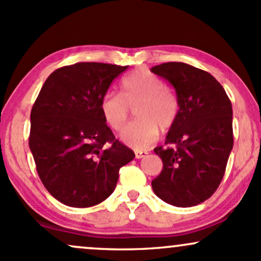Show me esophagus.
Returning <instances> with one entry per match:
<instances>
[{
	"instance_id": "esophagus-1",
	"label": "esophagus",
	"mask_w": 261,
	"mask_h": 261,
	"mask_svg": "<svg viewBox=\"0 0 261 261\" xmlns=\"http://www.w3.org/2000/svg\"><path fill=\"white\" fill-rule=\"evenodd\" d=\"M148 153L146 151H136L135 152V157L137 158V160H140V158H143V157H146V155H147Z\"/></svg>"
}]
</instances>
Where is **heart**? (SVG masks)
Here are the masks:
<instances>
[{"label": "heart", "instance_id": "obj_1", "mask_svg": "<svg viewBox=\"0 0 261 261\" xmlns=\"http://www.w3.org/2000/svg\"><path fill=\"white\" fill-rule=\"evenodd\" d=\"M135 106L137 120L122 131L121 139L137 151L153 145L158 137V127L169 130L180 109L178 95L167 88L157 74L146 68L135 71L122 81L121 95L107 92L100 99L101 116L114 131L125 127L130 118V108Z\"/></svg>", "mask_w": 261, "mask_h": 261}]
</instances>
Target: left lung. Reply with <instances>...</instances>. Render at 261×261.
<instances>
[{
  "label": "left lung",
  "mask_w": 261,
  "mask_h": 261,
  "mask_svg": "<svg viewBox=\"0 0 261 261\" xmlns=\"http://www.w3.org/2000/svg\"><path fill=\"white\" fill-rule=\"evenodd\" d=\"M175 88L179 115L166 145L154 152L163 162L152 180L160 199L178 207L199 205L221 184L233 148L232 104L212 74L184 62H164L151 68Z\"/></svg>",
  "instance_id": "8db88e82"
}]
</instances>
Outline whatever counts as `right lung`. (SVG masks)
I'll list each match as a JSON object with an SVG mask.
<instances>
[{"mask_svg":"<svg viewBox=\"0 0 261 261\" xmlns=\"http://www.w3.org/2000/svg\"><path fill=\"white\" fill-rule=\"evenodd\" d=\"M127 66L77 62L55 70L32 108L29 148L41 182L60 202L91 207L112 195L135 158L100 113V99Z\"/></svg>","mask_w":261,"mask_h":261,"instance_id":"1","label":"right lung"}]
</instances>
